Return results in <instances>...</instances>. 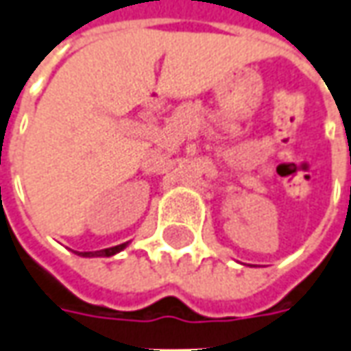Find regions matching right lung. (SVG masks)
<instances>
[{
	"label": "right lung",
	"instance_id": "obj_1",
	"mask_svg": "<svg viewBox=\"0 0 351 351\" xmlns=\"http://www.w3.org/2000/svg\"><path fill=\"white\" fill-rule=\"evenodd\" d=\"M125 246H128V243L112 246V248H105V250H95V252H76V254H78V256H84V258H110V256H114V254L122 252Z\"/></svg>",
	"mask_w": 351,
	"mask_h": 351
}]
</instances>
